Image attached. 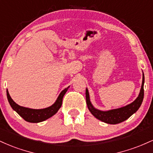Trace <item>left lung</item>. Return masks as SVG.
I'll return each instance as SVG.
<instances>
[{"label": "left lung", "instance_id": "1", "mask_svg": "<svg viewBox=\"0 0 153 153\" xmlns=\"http://www.w3.org/2000/svg\"><path fill=\"white\" fill-rule=\"evenodd\" d=\"M144 82H145V77H144L143 74L141 90H140L138 97L137 98V99L134 101H133L130 104L124 107L117 108V109L107 111L98 110L92 106L90 101L88 91L86 89V91H85V98H86L88 108L91 113L96 118L102 121L103 122L107 123V124H116L124 122L126 119L129 118L133 114L135 113L141 106L144 98Z\"/></svg>", "mask_w": 153, "mask_h": 153}]
</instances>
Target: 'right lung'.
Listing matches in <instances>:
<instances>
[{
  "mask_svg": "<svg viewBox=\"0 0 153 153\" xmlns=\"http://www.w3.org/2000/svg\"><path fill=\"white\" fill-rule=\"evenodd\" d=\"M68 88L69 87L66 88L65 89H64V90L60 93V94L59 95L56 102L54 103L52 106L48 107V108H43V109H32V108H26V107L19 106L17 103H16L14 101H13V99L10 98L8 90L6 91V94L7 98H8V102H9L10 106H11L12 108L14 111H16L17 113L24 119V120L28 122L38 123L43 122V121L50 118L51 117H52V116L57 113V111L59 109V108L62 106L63 96L65 94Z\"/></svg>",
  "mask_w": 153,
  "mask_h": 153,
  "instance_id": "obj_1",
  "label": "right lung"
}]
</instances>
